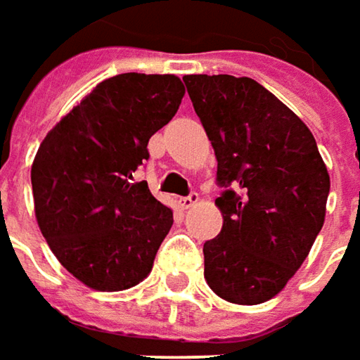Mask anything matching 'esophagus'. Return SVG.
Segmentation results:
<instances>
[{"mask_svg": "<svg viewBox=\"0 0 360 360\" xmlns=\"http://www.w3.org/2000/svg\"><path fill=\"white\" fill-rule=\"evenodd\" d=\"M198 200H200V196H198L196 192H190L188 196L180 198V206H182V208H184V210L192 208L194 204H198Z\"/></svg>", "mask_w": 360, "mask_h": 360, "instance_id": "obj_1", "label": "esophagus"}]
</instances>
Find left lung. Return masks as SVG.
Here are the masks:
<instances>
[{
	"mask_svg": "<svg viewBox=\"0 0 360 360\" xmlns=\"http://www.w3.org/2000/svg\"><path fill=\"white\" fill-rule=\"evenodd\" d=\"M184 83L224 188V226L204 243V277L230 303H264L295 276L323 228L327 166L305 122L257 81L186 75Z\"/></svg>",
	"mask_w": 360,
	"mask_h": 360,
	"instance_id": "obj_1",
	"label": "left lung"
}]
</instances>
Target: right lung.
<instances>
[{
    "mask_svg": "<svg viewBox=\"0 0 360 360\" xmlns=\"http://www.w3.org/2000/svg\"><path fill=\"white\" fill-rule=\"evenodd\" d=\"M182 96L174 75H117L41 142L31 166L37 224L55 257L84 285L122 291L150 274L174 218L132 174Z\"/></svg>",
    "mask_w": 360,
    "mask_h": 360,
    "instance_id": "1",
    "label": "right lung"
}]
</instances>
